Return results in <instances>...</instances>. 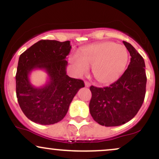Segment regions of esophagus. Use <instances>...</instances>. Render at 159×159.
<instances>
[{"label":"esophagus","mask_w":159,"mask_h":159,"mask_svg":"<svg viewBox=\"0 0 159 159\" xmlns=\"http://www.w3.org/2000/svg\"><path fill=\"white\" fill-rule=\"evenodd\" d=\"M84 84H85V87H89L90 86V84L89 83V82H87V81H85Z\"/></svg>","instance_id":"1"}]
</instances>
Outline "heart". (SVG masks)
Listing matches in <instances>:
<instances>
[{
  "instance_id": "obj_1",
  "label": "heart",
  "mask_w": 159,
  "mask_h": 159,
  "mask_svg": "<svg viewBox=\"0 0 159 159\" xmlns=\"http://www.w3.org/2000/svg\"><path fill=\"white\" fill-rule=\"evenodd\" d=\"M129 61V52L123 45L103 42L81 51V56L72 57V62L78 75H84L93 67L95 78L101 84H111L123 73Z\"/></svg>"
}]
</instances>
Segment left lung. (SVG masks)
Returning <instances> with one entry per match:
<instances>
[{"mask_svg": "<svg viewBox=\"0 0 159 159\" xmlns=\"http://www.w3.org/2000/svg\"><path fill=\"white\" fill-rule=\"evenodd\" d=\"M130 53L131 61L125 72L109 87L91 86L90 113L96 123L118 126L131 120L143 102L147 75L142 56L130 43L123 41Z\"/></svg>", "mask_w": 159, "mask_h": 159, "instance_id": "1", "label": "left lung"}]
</instances>
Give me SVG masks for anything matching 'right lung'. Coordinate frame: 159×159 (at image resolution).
I'll list each match as a JSON object with an SVG mask.
<instances>
[{"instance_id":"obj_1","label":"right lung","mask_w":159,"mask_h":159,"mask_svg":"<svg viewBox=\"0 0 159 159\" xmlns=\"http://www.w3.org/2000/svg\"><path fill=\"white\" fill-rule=\"evenodd\" d=\"M70 42L40 40L19 57L16 75V96L25 116L41 125H51L64 118L78 91L84 87L82 80L66 75ZM35 69L48 75L45 85L34 87L29 76Z\"/></svg>"}]
</instances>
